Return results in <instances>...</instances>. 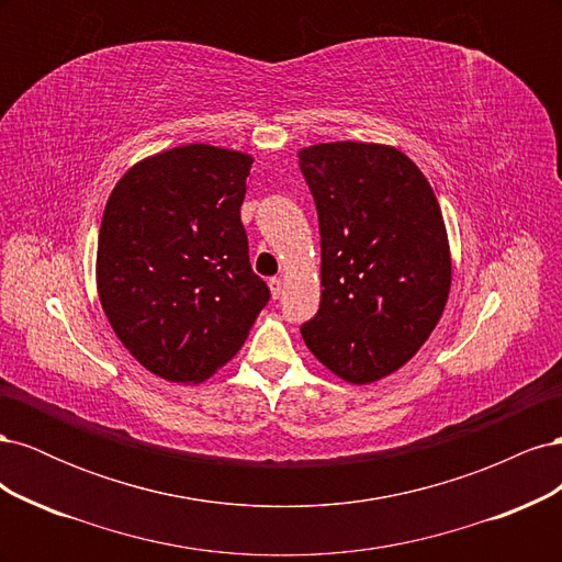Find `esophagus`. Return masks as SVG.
Masks as SVG:
<instances>
[{"mask_svg": "<svg viewBox=\"0 0 562 562\" xmlns=\"http://www.w3.org/2000/svg\"><path fill=\"white\" fill-rule=\"evenodd\" d=\"M269 288H271V297H281V293H283V279H279V277H274V279H269Z\"/></svg>", "mask_w": 562, "mask_h": 562, "instance_id": "obj_1", "label": "esophagus"}]
</instances>
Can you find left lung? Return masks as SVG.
Wrapping results in <instances>:
<instances>
[{
  "mask_svg": "<svg viewBox=\"0 0 562 562\" xmlns=\"http://www.w3.org/2000/svg\"><path fill=\"white\" fill-rule=\"evenodd\" d=\"M318 211L321 304L300 328L339 380L403 368L443 316L452 258L429 180L401 149L321 143L297 151Z\"/></svg>",
  "mask_w": 562,
  "mask_h": 562,
  "instance_id": "obj_1",
  "label": "left lung"
}]
</instances>
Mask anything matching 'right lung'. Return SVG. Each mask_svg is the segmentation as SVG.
<instances>
[{
	"label": "right lung",
	"mask_w": 562,
	"mask_h": 562,
	"mask_svg": "<svg viewBox=\"0 0 562 562\" xmlns=\"http://www.w3.org/2000/svg\"><path fill=\"white\" fill-rule=\"evenodd\" d=\"M250 164L203 143L164 149L133 164L105 203L98 297L128 353L161 380L213 378L269 302L241 225Z\"/></svg>",
	"instance_id": "right-lung-1"
}]
</instances>
